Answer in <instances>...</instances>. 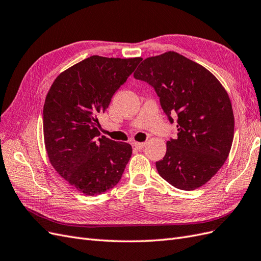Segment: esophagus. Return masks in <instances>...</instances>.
Masks as SVG:
<instances>
[{
	"label": "esophagus",
	"mask_w": 261,
	"mask_h": 261,
	"mask_svg": "<svg viewBox=\"0 0 261 261\" xmlns=\"http://www.w3.org/2000/svg\"><path fill=\"white\" fill-rule=\"evenodd\" d=\"M133 147H135L136 149L140 150V149H143L145 147V144L144 143H137V141H134Z\"/></svg>",
	"instance_id": "obj_1"
}]
</instances>
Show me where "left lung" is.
I'll use <instances>...</instances> for the list:
<instances>
[{"mask_svg": "<svg viewBox=\"0 0 261 261\" xmlns=\"http://www.w3.org/2000/svg\"><path fill=\"white\" fill-rule=\"evenodd\" d=\"M134 77L153 87L170 123L176 120L177 137L155 162L158 173L183 191L206 184L227 159L234 137L223 86L208 69L173 51L144 60Z\"/></svg>", "mask_w": 261, "mask_h": 261, "instance_id": "8db88e82", "label": "left lung"}]
</instances>
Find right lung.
<instances>
[{
  "label": "right lung",
  "instance_id": "right-lung-1",
  "mask_svg": "<svg viewBox=\"0 0 261 261\" xmlns=\"http://www.w3.org/2000/svg\"><path fill=\"white\" fill-rule=\"evenodd\" d=\"M141 60L92 55L61 73L46 94L43 134L49 160L87 196L113 188L130 159L129 144L100 137L98 116Z\"/></svg>",
  "mask_w": 261,
  "mask_h": 261
}]
</instances>
